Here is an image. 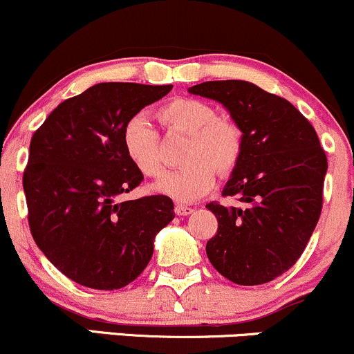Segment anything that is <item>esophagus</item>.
I'll use <instances>...</instances> for the list:
<instances>
[{"label":"esophagus","mask_w":354,"mask_h":354,"mask_svg":"<svg viewBox=\"0 0 354 354\" xmlns=\"http://www.w3.org/2000/svg\"><path fill=\"white\" fill-rule=\"evenodd\" d=\"M174 212H176V215L186 216V215H192L193 208L192 207H186V205H176V207H174Z\"/></svg>","instance_id":"1"}]
</instances>
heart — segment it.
Listing matches in <instances>:
<instances>
[{
  "instance_id": "obj_1",
  "label": "heart",
  "mask_w": 354,
  "mask_h": 354,
  "mask_svg": "<svg viewBox=\"0 0 354 354\" xmlns=\"http://www.w3.org/2000/svg\"><path fill=\"white\" fill-rule=\"evenodd\" d=\"M156 118L168 133L188 136L183 168L166 173L154 189L178 201H193L213 188L216 173L228 176L236 168L243 149V136L232 119L216 115L212 104L192 97H176L158 109ZM122 149L142 176L154 178L162 171L159 136L142 114L122 127Z\"/></svg>"
}]
</instances>
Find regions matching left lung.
Returning a JSON list of instances; mask_svg holds the SVG:
<instances>
[{
	"label": "left lung",
	"mask_w": 354,
	"mask_h": 354,
	"mask_svg": "<svg viewBox=\"0 0 354 354\" xmlns=\"http://www.w3.org/2000/svg\"><path fill=\"white\" fill-rule=\"evenodd\" d=\"M188 92L220 102L243 136L242 158L221 192L240 207L207 205L218 220L209 262L239 286L274 281L297 262L321 215L328 159L316 131L289 100L245 80Z\"/></svg>",
	"instance_id": "obj_1"
}]
</instances>
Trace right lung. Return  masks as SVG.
Returning <instances> with one entry per match:
<instances>
[{"mask_svg": "<svg viewBox=\"0 0 354 354\" xmlns=\"http://www.w3.org/2000/svg\"><path fill=\"white\" fill-rule=\"evenodd\" d=\"M173 85L104 82L64 100L35 131L23 173L33 240L77 284L114 290L141 275L154 236L174 218L171 198L119 201L142 181L122 127Z\"/></svg>", "mask_w": 354, "mask_h": 354, "instance_id": "right-lung-1", "label": "right lung"}]
</instances>
